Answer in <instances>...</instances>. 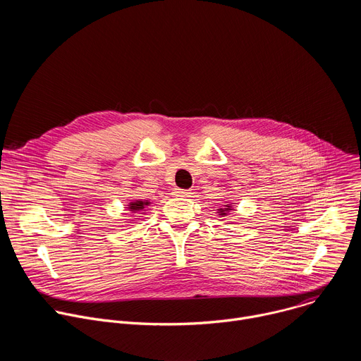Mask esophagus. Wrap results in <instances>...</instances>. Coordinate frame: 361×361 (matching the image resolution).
<instances>
[{"label": "esophagus", "mask_w": 361, "mask_h": 361, "mask_svg": "<svg viewBox=\"0 0 361 361\" xmlns=\"http://www.w3.org/2000/svg\"><path fill=\"white\" fill-rule=\"evenodd\" d=\"M174 197H190L191 192L188 190H181V188H174L173 190Z\"/></svg>", "instance_id": "obj_1"}]
</instances>
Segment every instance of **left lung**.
Segmentation results:
<instances>
[{
    "instance_id": "left-lung-1",
    "label": "left lung",
    "mask_w": 361,
    "mask_h": 361,
    "mask_svg": "<svg viewBox=\"0 0 361 361\" xmlns=\"http://www.w3.org/2000/svg\"><path fill=\"white\" fill-rule=\"evenodd\" d=\"M235 207L233 205V202L230 204V202H226V204H223V207H220V209H217V214L219 216H221V217H227V214L230 213V212H233Z\"/></svg>"
}]
</instances>
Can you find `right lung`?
Instances as JSON below:
<instances>
[{
    "label": "right lung",
    "instance_id": "obj_1",
    "mask_svg": "<svg viewBox=\"0 0 361 361\" xmlns=\"http://www.w3.org/2000/svg\"><path fill=\"white\" fill-rule=\"evenodd\" d=\"M151 202H149V200H134V201H131V202H128V205H127V210L128 212H131V213H134V214H145L144 212H147V207L149 205ZM137 216V217H138Z\"/></svg>",
    "mask_w": 361,
    "mask_h": 361
}]
</instances>
